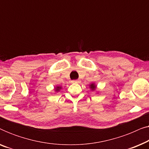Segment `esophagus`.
I'll list each match as a JSON object with an SVG mask.
<instances>
[{"mask_svg":"<svg viewBox=\"0 0 149 149\" xmlns=\"http://www.w3.org/2000/svg\"><path fill=\"white\" fill-rule=\"evenodd\" d=\"M79 82H80V80H79V79H77V80L72 81V83H79Z\"/></svg>","mask_w":149,"mask_h":149,"instance_id":"esophagus-1","label":"esophagus"}]
</instances>
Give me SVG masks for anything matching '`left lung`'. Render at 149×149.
<instances>
[{"instance_id":"left-lung-1","label":"left lung","mask_w":149,"mask_h":149,"mask_svg":"<svg viewBox=\"0 0 149 149\" xmlns=\"http://www.w3.org/2000/svg\"><path fill=\"white\" fill-rule=\"evenodd\" d=\"M95 87H96V86H95V85L94 84H93V83H92V84L90 85V88L91 89V90H93V91L95 90Z\"/></svg>"}]
</instances>
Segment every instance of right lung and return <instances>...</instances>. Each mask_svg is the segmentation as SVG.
<instances>
[{
    "label": "right lung",
    "instance_id": "1",
    "mask_svg": "<svg viewBox=\"0 0 149 149\" xmlns=\"http://www.w3.org/2000/svg\"><path fill=\"white\" fill-rule=\"evenodd\" d=\"M61 89V87H57L56 88V91H59Z\"/></svg>",
    "mask_w": 149,
    "mask_h": 149
}]
</instances>
